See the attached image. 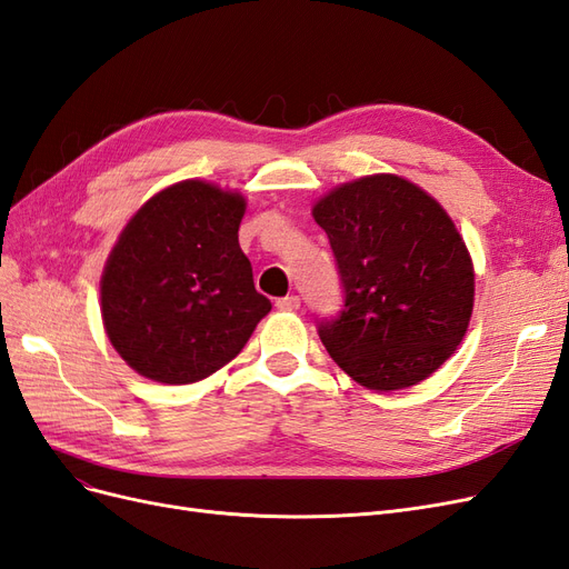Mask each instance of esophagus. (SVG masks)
Here are the masks:
<instances>
[{"mask_svg": "<svg viewBox=\"0 0 569 569\" xmlns=\"http://www.w3.org/2000/svg\"><path fill=\"white\" fill-rule=\"evenodd\" d=\"M274 306H278L280 311H297V308L301 306V299L297 295H287V297L274 301Z\"/></svg>", "mask_w": 569, "mask_h": 569, "instance_id": "34e87169", "label": "esophagus"}]
</instances>
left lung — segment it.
I'll list each match as a JSON object with an SVG mask.
<instances>
[{"instance_id":"left-lung-1","label":"left lung","mask_w":569,"mask_h":569,"mask_svg":"<svg viewBox=\"0 0 569 569\" xmlns=\"http://www.w3.org/2000/svg\"><path fill=\"white\" fill-rule=\"evenodd\" d=\"M343 287L318 335L335 363L375 391L427 380L468 332L472 258L425 189L380 173L343 182L313 206Z\"/></svg>"}]
</instances>
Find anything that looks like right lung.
Instances as JSON below:
<instances>
[{
	"label": "right lung",
	"mask_w": 569,
	"mask_h": 569,
	"mask_svg": "<svg viewBox=\"0 0 569 569\" xmlns=\"http://www.w3.org/2000/svg\"><path fill=\"white\" fill-rule=\"evenodd\" d=\"M247 201L203 180L153 194L120 232L101 274V320L126 363L192 385L244 349L270 313L239 247Z\"/></svg>",
	"instance_id": "obj_1"
}]
</instances>
